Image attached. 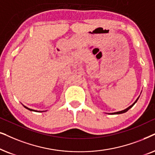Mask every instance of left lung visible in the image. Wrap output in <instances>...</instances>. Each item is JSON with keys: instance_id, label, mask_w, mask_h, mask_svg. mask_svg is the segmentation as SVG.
Returning a JSON list of instances; mask_svg holds the SVG:
<instances>
[{"instance_id": "obj_1", "label": "left lung", "mask_w": 155, "mask_h": 155, "mask_svg": "<svg viewBox=\"0 0 155 155\" xmlns=\"http://www.w3.org/2000/svg\"><path fill=\"white\" fill-rule=\"evenodd\" d=\"M139 97H140V96H138V98H137V99H136V101H135L134 102L133 104L131 105V106H130L128 107V108H125V110H120V111H117V112H115V113H110V114H113V115H115V114H121V113H125V112H127V111L129 109H130V108H132V107H133V106H134V105H135V104H136V102L137 101V100H138V98H139Z\"/></svg>"}]
</instances>
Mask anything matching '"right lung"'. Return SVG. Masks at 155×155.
Listing matches in <instances>:
<instances>
[{
    "label": "right lung",
    "instance_id": "add662e5",
    "mask_svg": "<svg viewBox=\"0 0 155 155\" xmlns=\"http://www.w3.org/2000/svg\"><path fill=\"white\" fill-rule=\"evenodd\" d=\"M23 106L25 107V108L26 109H28V110H30V111H35V112H45V111H40V110H33V109H31V108H28V107L27 106H24L23 105Z\"/></svg>",
    "mask_w": 155,
    "mask_h": 155
}]
</instances>
